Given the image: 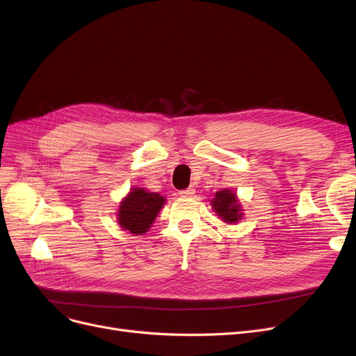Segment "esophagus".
I'll return each mask as SVG.
<instances>
[{
  "mask_svg": "<svg viewBox=\"0 0 356 356\" xmlns=\"http://www.w3.org/2000/svg\"><path fill=\"white\" fill-rule=\"evenodd\" d=\"M179 195L181 197H192L195 195V189L193 188H188V189H184V191H180Z\"/></svg>",
  "mask_w": 356,
  "mask_h": 356,
  "instance_id": "34e87169",
  "label": "esophagus"
}]
</instances>
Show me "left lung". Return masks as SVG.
Here are the masks:
<instances>
[{
  "mask_svg": "<svg viewBox=\"0 0 356 356\" xmlns=\"http://www.w3.org/2000/svg\"><path fill=\"white\" fill-rule=\"evenodd\" d=\"M211 203L213 211L218 213V216H220V219H223V222L234 223L242 218V209L238 203V197L229 189L216 192Z\"/></svg>",
  "mask_w": 356,
  "mask_h": 356,
  "instance_id": "8db88e82",
  "label": "left lung"
}]
</instances>
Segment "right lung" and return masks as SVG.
<instances>
[{
    "instance_id": "1",
    "label": "right lung",
    "mask_w": 356,
    "mask_h": 356,
    "mask_svg": "<svg viewBox=\"0 0 356 356\" xmlns=\"http://www.w3.org/2000/svg\"><path fill=\"white\" fill-rule=\"evenodd\" d=\"M164 203L165 199L159 193L141 188L131 189L120 204L118 223L131 234L143 235L153 225Z\"/></svg>"
}]
</instances>
